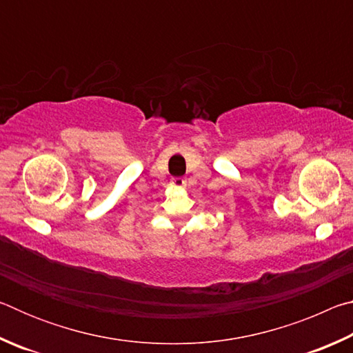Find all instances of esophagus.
Instances as JSON below:
<instances>
[{
	"label": "esophagus",
	"mask_w": 353,
	"mask_h": 353,
	"mask_svg": "<svg viewBox=\"0 0 353 353\" xmlns=\"http://www.w3.org/2000/svg\"><path fill=\"white\" fill-rule=\"evenodd\" d=\"M171 185H172V187H176V188H183L185 185H187V182H185L182 177H174L171 181Z\"/></svg>",
	"instance_id": "34e87169"
}]
</instances>
